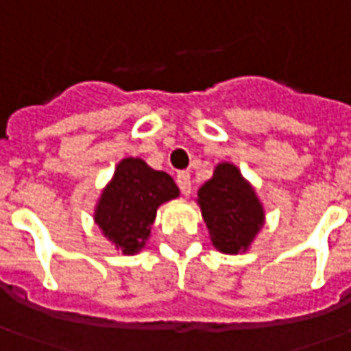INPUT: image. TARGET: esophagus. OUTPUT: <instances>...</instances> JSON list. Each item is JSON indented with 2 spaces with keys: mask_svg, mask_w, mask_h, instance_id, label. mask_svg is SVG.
<instances>
[{
  "mask_svg": "<svg viewBox=\"0 0 351 351\" xmlns=\"http://www.w3.org/2000/svg\"><path fill=\"white\" fill-rule=\"evenodd\" d=\"M176 184L180 188V192L188 196L190 194V190H192V182H190V173L188 171H180L178 175H176Z\"/></svg>",
  "mask_w": 351,
  "mask_h": 351,
  "instance_id": "esophagus-1",
  "label": "esophagus"
}]
</instances>
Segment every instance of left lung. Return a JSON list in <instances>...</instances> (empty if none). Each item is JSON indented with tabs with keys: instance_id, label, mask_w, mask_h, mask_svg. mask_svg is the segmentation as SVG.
<instances>
[{
	"instance_id": "left-lung-1",
	"label": "left lung",
	"mask_w": 351,
	"mask_h": 351,
	"mask_svg": "<svg viewBox=\"0 0 351 351\" xmlns=\"http://www.w3.org/2000/svg\"><path fill=\"white\" fill-rule=\"evenodd\" d=\"M202 217L212 245L225 254L247 252L264 225V208L254 188L233 163H219L198 190Z\"/></svg>"
}]
</instances>
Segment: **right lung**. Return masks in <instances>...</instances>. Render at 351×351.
Returning a JSON list of instances; mask_svg holds the SVG:
<instances>
[{
  "label": "right lung",
  "instance_id": "right-lung-1",
  "mask_svg": "<svg viewBox=\"0 0 351 351\" xmlns=\"http://www.w3.org/2000/svg\"><path fill=\"white\" fill-rule=\"evenodd\" d=\"M175 198L178 186L171 176L143 159L128 157L116 165L112 180L97 202L95 223L122 254H136L149 239L157 208Z\"/></svg>",
  "mask_w": 351,
  "mask_h": 351
}]
</instances>
